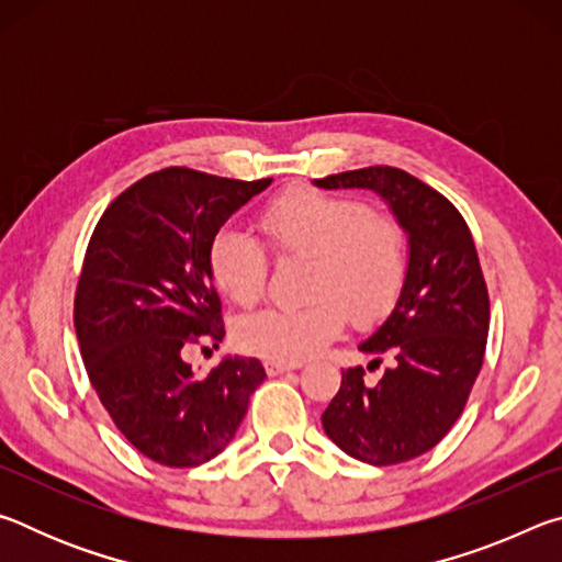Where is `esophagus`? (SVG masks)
<instances>
[{
  "instance_id": "34e87169",
  "label": "esophagus",
  "mask_w": 562,
  "mask_h": 562,
  "mask_svg": "<svg viewBox=\"0 0 562 562\" xmlns=\"http://www.w3.org/2000/svg\"><path fill=\"white\" fill-rule=\"evenodd\" d=\"M300 361H265V372L270 376H278L284 372H292V369H300Z\"/></svg>"
}]
</instances>
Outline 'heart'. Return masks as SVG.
Wrapping results in <instances>:
<instances>
[{"label": "heart", "mask_w": 562, "mask_h": 562, "mask_svg": "<svg viewBox=\"0 0 562 562\" xmlns=\"http://www.w3.org/2000/svg\"><path fill=\"white\" fill-rule=\"evenodd\" d=\"M258 227L278 260H310L304 300L294 310H262L237 325L245 351L270 361H302L335 341L347 325L372 327L396 307L408 274L402 223L374 215L357 198L290 188L262 207ZM217 288L240 307L268 290V258L250 237L225 227L207 250Z\"/></svg>", "instance_id": "heart-1"}]
</instances>
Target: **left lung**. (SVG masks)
Returning a JSON list of instances; mask_svg holds the SVG:
<instances>
[{"instance_id":"left-lung-1","label":"left lung","mask_w":562,"mask_h":562,"mask_svg":"<svg viewBox=\"0 0 562 562\" xmlns=\"http://www.w3.org/2000/svg\"><path fill=\"white\" fill-rule=\"evenodd\" d=\"M319 188H369L408 233V274L386 322L359 349L386 359L382 379L345 369L322 426L341 451L394 465L431 451L461 416L486 355L488 288L463 215L439 190L402 168L369 166L315 180Z\"/></svg>"}]
</instances>
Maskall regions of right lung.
<instances>
[{"label":"right lung","instance_id":"obj_1","mask_svg":"<svg viewBox=\"0 0 562 562\" xmlns=\"http://www.w3.org/2000/svg\"><path fill=\"white\" fill-rule=\"evenodd\" d=\"M270 183L170 166L123 190L93 227L74 297L83 367L116 429L168 469L221 453L265 379L247 357L195 374L183 349L223 341L207 250Z\"/></svg>","mask_w":562,"mask_h":562}]
</instances>
